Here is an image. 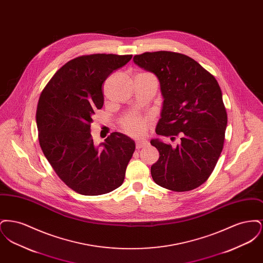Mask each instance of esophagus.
Masks as SVG:
<instances>
[{"instance_id": "34e87169", "label": "esophagus", "mask_w": 263, "mask_h": 263, "mask_svg": "<svg viewBox=\"0 0 263 263\" xmlns=\"http://www.w3.org/2000/svg\"><path fill=\"white\" fill-rule=\"evenodd\" d=\"M149 143L148 141H145V140H137L136 141V148L137 149H141V148H144L146 146H148Z\"/></svg>"}]
</instances>
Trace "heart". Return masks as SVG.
<instances>
[{
    "instance_id": "b5f03b06",
    "label": "heart",
    "mask_w": 263,
    "mask_h": 263,
    "mask_svg": "<svg viewBox=\"0 0 263 263\" xmlns=\"http://www.w3.org/2000/svg\"><path fill=\"white\" fill-rule=\"evenodd\" d=\"M147 125L148 118L137 113H129L121 120L122 129L131 136L143 135L147 129Z\"/></svg>"
}]
</instances>
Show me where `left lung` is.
Wrapping results in <instances>:
<instances>
[{"label": "left lung", "instance_id": "obj_1", "mask_svg": "<svg viewBox=\"0 0 263 263\" xmlns=\"http://www.w3.org/2000/svg\"><path fill=\"white\" fill-rule=\"evenodd\" d=\"M133 61L160 81L163 102L156 133L180 136L175 148L151 140L160 153L151 166L154 181L177 192L200 186L212 174L225 141L228 116L217 80L199 63L176 52H145Z\"/></svg>", "mask_w": 263, "mask_h": 263}]
</instances>
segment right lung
Returning <instances> with one entry per match:
<instances>
[{
  "label": "right lung",
  "mask_w": 263,
  "mask_h": 263,
  "mask_svg": "<svg viewBox=\"0 0 263 263\" xmlns=\"http://www.w3.org/2000/svg\"><path fill=\"white\" fill-rule=\"evenodd\" d=\"M132 55L91 54L70 60L51 78L38 100L40 147L68 187L83 195H101L119 187L135 142L113 132L93 144L90 123L103 105L102 84Z\"/></svg>",
  "instance_id": "right-lung-1"
}]
</instances>
